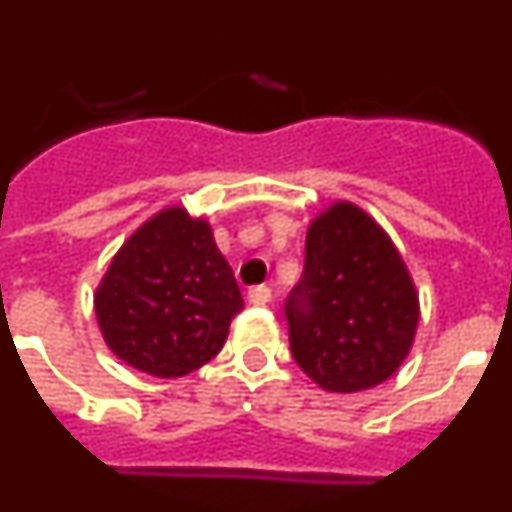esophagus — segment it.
I'll use <instances>...</instances> for the list:
<instances>
[{
	"label": "esophagus",
	"instance_id": "1",
	"mask_svg": "<svg viewBox=\"0 0 512 512\" xmlns=\"http://www.w3.org/2000/svg\"><path fill=\"white\" fill-rule=\"evenodd\" d=\"M271 300V289L266 284H256V287L248 289V302L251 305H266Z\"/></svg>",
	"mask_w": 512,
	"mask_h": 512
}]
</instances>
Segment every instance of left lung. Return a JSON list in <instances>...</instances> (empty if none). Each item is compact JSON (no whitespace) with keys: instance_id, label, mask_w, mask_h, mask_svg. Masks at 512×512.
Listing matches in <instances>:
<instances>
[{"instance_id":"obj_1","label":"left lung","mask_w":512,"mask_h":512,"mask_svg":"<svg viewBox=\"0 0 512 512\" xmlns=\"http://www.w3.org/2000/svg\"><path fill=\"white\" fill-rule=\"evenodd\" d=\"M284 315L302 372L328 392H359L400 369L420 310L390 235L361 207L336 202L307 228L305 269Z\"/></svg>"}]
</instances>
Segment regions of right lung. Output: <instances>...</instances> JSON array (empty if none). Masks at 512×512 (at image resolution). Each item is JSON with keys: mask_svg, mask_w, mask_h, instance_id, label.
Listing matches in <instances>:
<instances>
[{"mask_svg": "<svg viewBox=\"0 0 512 512\" xmlns=\"http://www.w3.org/2000/svg\"><path fill=\"white\" fill-rule=\"evenodd\" d=\"M241 310V289L212 228L184 207H166L140 225L94 295L112 354L161 379L207 364Z\"/></svg>", "mask_w": 512, "mask_h": 512, "instance_id": "add662e5", "label": "right lung"}]
</instances>
